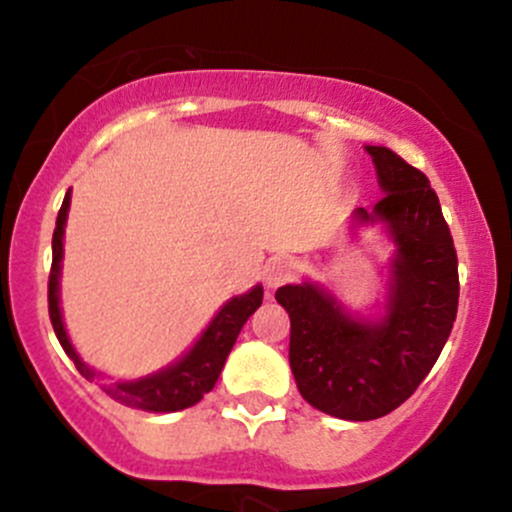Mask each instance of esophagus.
<instances>
[{"mask_svg": "<svg viewBox=\"0 0 512 512\" xmlns=\"http://www.w3.org/2000/svg\"><path fill=\"white\" fill-rule=\"evenodd\" d=\"M294 277V262L287 260V257H277L267 265L265 270V284L267 287H279V284L289 282Z\"/></svg>", "mask_w": 512, "mask_h": 512, "instance_id": "obj_1", "label": "esophagus"}]
</instances>
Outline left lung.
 <instances>
[{
  "mask_svg": "<svg viewBox=\"0 0 512 512\" xmlns=\"http://www.w3.org/2000/svg\"><path fill=\"white\" fill-rule=\"evenodd\" d=\"M385 196L355 223H385L395 242L390 299L380 321L351 316L316 284L274 299L292 319L289 365L306 402L351 422L390 414L437 363L459 309V260L429 179L387 147H365Z\"/></svg>",
  "mask_w": 512,
  "mask_h": 512,
  "instance_id": "8db88e82",
  "label": "left lung"
}]
</instances>
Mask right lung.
<instances>
[{
  "label": "right lung",
  "mask_w": 512,
  "mask_h": 512,
  "mask_svg": "<svg viewBox=\"0 0 512 512\" xmlns=\"http://www.w3.org/2000/svg\"><path fill=\"white\" fill-rule=\"evenodd\" d=\"M68 208H71V191L63 198V206L56 218V230H53V262L51 274H48V316H51L53 331H56L63 351L68 353V358H73L80 375L93 380L95 370H90L88 365L80 360V355L75 353L71 341H68V333L66 328H63L61 319V306H58V279H61L63 233H66ZM260 304L262 287L257 284V287H252L247 294L230 299L228 304L215 314L211 326L203 331V336L198 338L196 346H193L184 358L176 360L169 368L159 370V373L147 375V378L105 387V392L110 397H115L117 402H122V405L137 407V410L147 412H179L196 405V402L203 400L206 392L213 390L215 380H218L220 370H223L225 360H228V353L233 351L235 341H238L240 328L245 326V321L250 319L257 309H260Z\"/></svg>",
  "instance_id": "obj_1"
}]
</instances>
